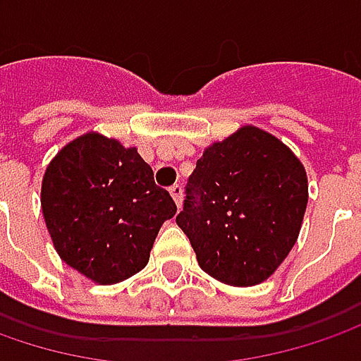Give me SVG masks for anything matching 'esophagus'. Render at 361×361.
Returning a JSON list of instances; mask_svg holds the SVG:
<instances>
[{
  "instance_id": "34e87169",
  "label": "esophagus",
  "mask_w": 361,
  "mask_h": 361,
  "mask_svg": "<svg viewBox=\"0 0 361 361\" xmlns=\"http://www.w3.org/2000/svg\"><path fill=\"white\" fill-rule=\"evenodd\" d=\"M169 194H171V198L176 200V204L180 206L181 204V185L180 183H173V185L169 188Z\"/></svg>"
}]
</instances>
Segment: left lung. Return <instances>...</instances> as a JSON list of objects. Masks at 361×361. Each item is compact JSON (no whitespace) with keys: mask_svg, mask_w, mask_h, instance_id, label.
Listing matches in <instances>:
<instances>
[{"mask_svg":"<svg viewBox=\"0 0 361 361\" xmlns=\"http://www.w3.org/2000/svg\"><path fill=\"white\" fill-rule=\"evenodd\" d=\"M307 202L302 163L276 137L243 126L196 161L176 223L208 276L255 286L294 247Z\"/></svg>","mask_w":361,"mask_h":361,"instance_id":"left-lung-1","label":"left lung"}]
</instances>
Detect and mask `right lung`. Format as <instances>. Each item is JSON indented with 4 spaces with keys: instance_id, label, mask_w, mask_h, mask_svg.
<instances>
[{
    "instance_id": "1",
    "label": "right lung",
    "mask_w": 361,
    "mask_h": 361,
    "mask_svg": "<svg viewBox=\"0 0 361 361\" xmlns=\"http://www.w3.org/2000/svg\"><path fill=\"white\" fill-rule=\"evenodd\" d=\"M40 204L61 259L99 284L140 271L161 224L178 210L137 149L96 133L51 161Z\"/></svg>"
}]
</instances>
